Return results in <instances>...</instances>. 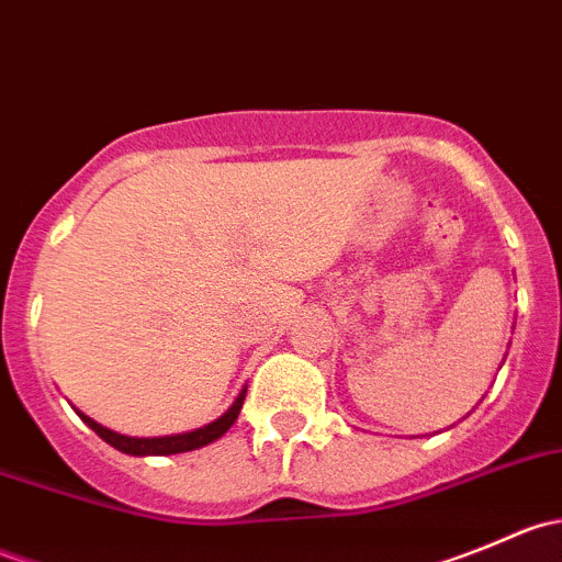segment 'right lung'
<instances>
[{
	"label": "right lung",
	"instance_id": "add662e5",
	"mask_svg": "<svg viewBox=\"0 0 562 562\" xmlns=\"http://www.w3.org/2000/svg\"><path fill=\"white\" fill-rule=\"evenodd\" d=\"M245 396H247V389H241V394L236 396V402L228 407V413H225V416H220L217 422L206 424V427L195 429V432L168 435V438H127V435L111 432V429H105L103 424L92 422V418L83 416V413H78V416H81L83 422H87L89 427H92L94 432H98L100 438L105 440V443H111L113 449L124 451V454H133V457H168V454H181V451L201 449V446H206V443H212V440L223 438V435L228 432L231 427H234L236 418H239L241 405H245Z\"/></svg>",
	"mask_w": 562,
	"mask_h": 562
}]
</instances>
